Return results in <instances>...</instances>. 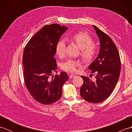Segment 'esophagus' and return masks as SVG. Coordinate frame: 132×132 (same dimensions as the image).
I'll return each mask as SVG.
<instances>
[{
	"mask_svg": "<svg viewBox=\"0 0 132 132\" xmlns=\"http://www.w3.org/2000/svg\"><path fill=\"white\" fill-rule=\"evenodd\" d=\"M75 76H76V75H75V74H70L69 75V78H74Z\"/></svg>",
	"mask_w": 132,
	"mask_h": 132,
	"instance_id": "34e87169",
	"label": "esophagus"
}]
</instances>
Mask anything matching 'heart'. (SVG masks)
<instances>
[{
	"label": "heart",
	"instance_id": "obj_1",
	"mask_svg": "<svg viewBox=\"0 0 132 132\" xmlns=\"http://www.w3.org/2000/svg\"><path fill=\"white\" fill-rule=\"evenodd\" d=\"M71 40L74 41L79 47L81 50V55L86 62L92 61L97 54V48L93 44L92 39L88 33L80 32L71 37ZM66 44L63 40L59 41L55 47L56 54L59 57H62L65 53ZM80 64L78 61L69 60L61 64V68L64 70L74 72L77 71V67Z\"/></svg>",
	"mask_w": 132,
	"mask_h": 132
}]
</instances>
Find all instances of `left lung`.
Masks as SVG:
<instances>
[{
  "mask_svg": "<svg viewBox=\"0 0 132 132\" xmlns=\"http://www.w3.org/2000/svg\"><path fill=\"white\" fill-rule=\"evenodd\" d=\"M100 41V50L96 58L88 69L96 72V81L81 76L83 84L80 89L83 99L92 103H99L109 96L118 82L121 62L118 50L110 37L93 26Z\"/></svg>",
  "mask_w": 132,
  "mask_h": 132,
  "instance_id": "1",
  "label": "left lung"
}]
</instances>
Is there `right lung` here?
<instances>
[{
    "label": "right lung",
    "mask_w": 132,
    "mask_h": 132,
    "mask_svg": "<svg viewBox=\"0 0 132 132\" xmlns=\"http://www.w3.org/2000/svg\"><path fill=\"white\" fill-rule=\"evenodd\" d=\"M68 29L57 24L44 26L25 47L23 57L25 83L33 98L43 104L60 99L62 86L68 80L66 72L52 74L57 69L54 57L56 45Z\"/></svg>",
    "instance_id": "right-lung-1"
}]
</instances>
